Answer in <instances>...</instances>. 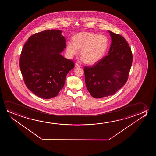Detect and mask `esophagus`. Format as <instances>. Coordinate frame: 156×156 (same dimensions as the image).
<instances>
[{
	"mask_svg": "<svg viewBox=\"0 0 156 156\" xmlns=\"http://www.w3.org/2000/svg\"><path fill=\"white\" fill-rule=\"evenodd\" d=\"M75 67L76 68H78V67H80V65L78 63H76V64H75Z\"/></svg>",
	"mask_w": 156,
	"mask_h": 156,
	"instance_id": "esophagus-1",
	"label": "esophagus"
}]
</instances>
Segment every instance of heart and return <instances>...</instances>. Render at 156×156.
Wrapping results in <instances>:
<instances>
[{"label": "heart", "instance_id": "b5f03b06", "mask_svg": "<svg viewBox=\"0 0 156 156\" xmlns=\"http://www.w3.org/2000/svg\"><path fill=\"white\" fill-rule=\"evenodd\" d=\"M73 42L68 41L66 45V53L72 58L81 49L80 55L84 62L94 64L98 61L107 51L108 39L103 34L90 32L78 33L73 37Z\"/></svg>", "mask_w": 156, "mask_h": 156}]
</instances>
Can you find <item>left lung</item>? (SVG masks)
<instances>
[{
	"label": "left lung",
	"mask_w": 156,
	"mask_h": 156,
	"mask_svg": "<svg viewBox=\"0 0 156 156\" xmlns=\"http://www.w3.org/2000/svg\"><path fill=\"white\" fill-rule=\"evenodd\" d=\"M108 32L112 39L108 54L94 66L84 68L86 87L95 98L115 94L127 81L132 64V53L125 39Z\"/></svg>",
	"instance_id": "8db88e82"
}]
</instances>
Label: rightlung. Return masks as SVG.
Returning a JSON list of instances; mask_svg holds the SVG:
<instances>
[{
  "label": "right lung",
  "mask_w": 156,
  "mask_h": 156,
  "mask_svg": "<svg viewBox=\"0 0 156 156\" xmlns=\"http://www.w3.org/2000/svg\"><path fill=\"white\" fill-rule=\"evenodd\" d=\"M58 30H46L30 36L24 45L20 67L24 83L37 96L45 99L57 96L68 73L74 66L73 60L61 54L66 47V39Z\"/></svg>",
  "instance_id": "1"
}]
</instances>
